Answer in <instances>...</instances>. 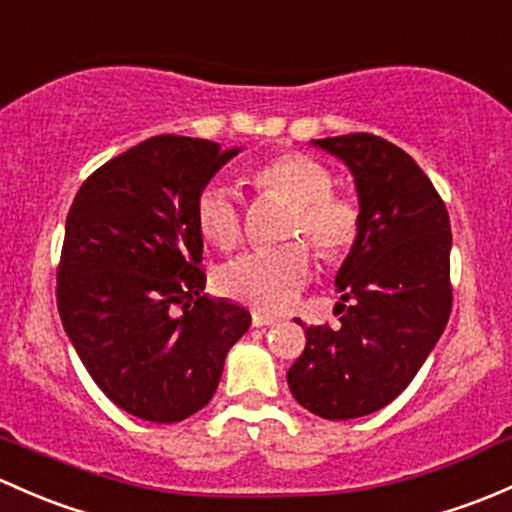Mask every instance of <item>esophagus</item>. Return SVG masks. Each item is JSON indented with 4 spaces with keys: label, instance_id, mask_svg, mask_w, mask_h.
I'll return each instance as SVG.
<instances>
[{
    "label": "esophagus",
    "instance_id": "obj_1",
    "mask_svg": "<svg viewBox=\"0 0 512 512\" xmlns=\"http://www.w3.org/2000/svg\"><path fill=\"white\" fill-rule=\"evenodd\" d=\"M272 324H277V319H274V316H270V314H260V311H255V314H252V326H255V328L272 326Z\"/></svg>",
    "mask_w": 512,
    "mask_h": 512
}]
</instances>
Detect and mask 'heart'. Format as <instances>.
Here are the masks:
<instances>
[{"instance_id": "obj_1", "label": "heart", "mask_w": 512, "mask_h": 512, "mask_svg": "<svg viewBox=\"0 0 512 512\" xmlns=\"http://www.w3.org/2000/svg\"><path fill=\"white\" fill-rule=\"evenodd\" d=\"M262 196L279 198L289 211L284 235L306 238L316 255L338 262L353 250L363 230V211L353 196L333 191V174L319 159L299 152L274 154L247 174ZM196 225L215 247L230 250L242 238L238 198L225 186H208L198 196ZM311 277V255L304 242L260 247L235 257L218 274L220 292L260 311H282L299 297Z\"/></svg>"}]
</instances>
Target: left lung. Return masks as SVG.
<instances>
[{"label": "left lung", "mask_w": 512, "mask_h": 512, "mask_svg": "<svg viewBox=\"0 0 512 512\" xmlns=\"http://www.w3.org/2000/svg\"><path fill=\"white\" fill-rule=\"evenodd\" d=\"M351 169L363 230L336 274L341 326H306L287 373L294 400L324 419L390 405L437 346L451 314V225L410 154L368 132L311 139Z\"/></svg>", "instance_id": "8db88e82"}]
</instances>
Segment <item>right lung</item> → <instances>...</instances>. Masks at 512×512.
<instances>
[{"mask_svg": "<svg viewBox=\"0 0 512 512\" xmlns=\"http://www.w3.org/2000/svg\"><path fill=\"white\" fill-rule=\"evenodd\" d=\"M240 149L159 134L75 193L58 262V314L95 385L120 410L171 424L211 402L250 314L208 299L196 203Z\"/></svg>", "mask_w": 512, "mask_h": 512, "instance_id": "add662e5", "label": "right lung"}]
</instances>
